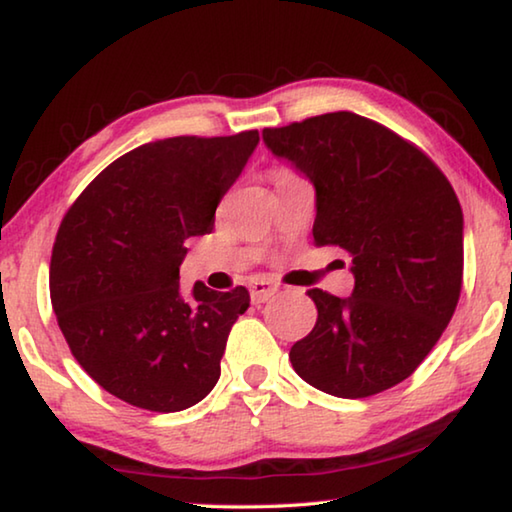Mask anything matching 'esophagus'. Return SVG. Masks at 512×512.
<instances>
[{
  "instance_id": "34e87169",
  "label": "esophagus",
  "mask_w": 512,
  "mask_h": 512,
  "mask_svg": "<svg viewBox=\"0 0 512 512\" xmlns=\"http://www.w3.org/2000/svg\"><path fill=\"white\" fill-rule=\"evenodd\" d=\"M277 293V284L271 280H264V277H257V280L250 282V298H253L255 305H262L271 296Z\"/></svg>"
}]
</instances>
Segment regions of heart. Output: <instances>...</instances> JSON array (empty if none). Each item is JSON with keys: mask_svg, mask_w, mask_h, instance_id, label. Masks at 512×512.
Here are the masks:
<instances>
[{"mask_svg": "<svg viewBox=\"0 0 512 512\" xmlns=\"http://www.w3.org/2000/svg\"><path fill=\"white\" fill-rule=\"evenodd\" d=\"M275 173H293V171H289V169H277Z\"/></svg>", "mask_w": 512, "mask_h": 512, "instance_id": "1", "label": "heart"}]
</instances>
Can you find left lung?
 <instances>
[{"label":"left lung","instance_id":"obj_1","mask_svg":"<svg viewBox=\"0 0 512 512\" xmlns=\"http://www.w3.org/2000/svg\"><path fill=\"white\" fill-rule=\"evenodd\" d=\"M262 135L316 187V246L352 257L350 298L309 291L318 318L293 343V370L345 400L388 391L433 350L461 298L463 210L454 187L413 142L354 112Z\"/></svg>","mask_w":512,"mask_h":512}]
</instances>
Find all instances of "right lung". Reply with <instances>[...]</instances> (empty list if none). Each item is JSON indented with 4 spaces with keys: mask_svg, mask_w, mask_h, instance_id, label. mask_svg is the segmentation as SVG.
<instances>
[{
    "mask_svg": "<svg viewBox=\"0 0 512 512\" xmlns=\"http://www.w3.org/2000/svg\"><path fill=\"white\" fill-rule=\"evenodd\" d=\"M259 142L169 137L137 146L83 189L60 223L49 268L58 327L81 368L137 409L176 413L212 391L244 287L180 293L185 241L212 232L223 194Z\"/></svg>",
    "mask_w": 512,
    "mask_h": 512,
    "instance_id": "add662e5",
    "label": "right lung"
}]
</instances>
